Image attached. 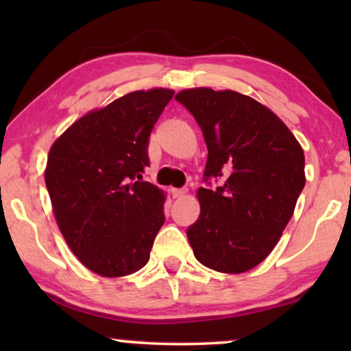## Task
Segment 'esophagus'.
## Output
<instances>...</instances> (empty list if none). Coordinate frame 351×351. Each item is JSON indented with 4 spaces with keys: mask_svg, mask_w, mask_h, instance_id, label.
Here are the masks:
<instances>
[{
    "mask_svg": "<svg viewBox=\"0 0 351 351\" xmlns=\"http://www.w3.org/2000/svg\"><path fill=\"white\" fill-rule=\"evenodd\" d=\"M171 193L174 198H182L186 195V189H171Z\"/></svg>",
    "mask_w": 351,
    "mask_h": 351,
    "instance_id": "esophagus-1",
    "label": "esophagus"
}]
</instances>
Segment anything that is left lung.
Segmentation results:
<instances>
[{
  "instance_id": "1",
  "label": "left lung",
  "mask_w": 351,
  "mask_h": 351,
  "mask_svg": "<svg viewBox=\"0 0 351 351\" xmlns=\"http://www.w3.org/2000/svg\"><path fill=\"white\" fill-rule=\"evenodd\" d=\"M176 100L198 121L208 145L201 213L186 228L198 262L220 273H244L280 241L305 186V156L289 128L249 95L210 88L184 89Z\"/></svg>"
}]
</instances>
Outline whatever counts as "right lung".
I'll return each mask as SVG.
<instances>
[{
    "instance_id": "obj_1",
    "label": "right lung",
    "mask_w": 351,
    "mask_h": 351,
    "mask_svg": "<svg viewBox=\"0 0 351 351\" xmlns=\"http://www.w3.org/2000/svg\"><path fill=\"white\" fill-rule=\"evenodd\" d=\"M174 90H134L90 110L52 143L45 180L71 252L105 278L147 265L166 193L142 174L148 137Z\"/></svg>"
}]
</instances>
